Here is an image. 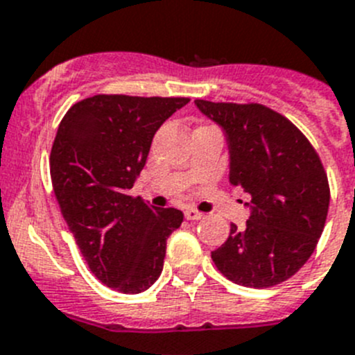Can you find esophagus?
I'll return each instance as SVG.
<instances>
[{"label": "esophagus", "instance_id": "34e87169", "mask_svg": "<svg viewBox=\"0 0 355 355\" xmlns=\"http://www.w3.org/2000/svg\"><path fill=\"white\" fill-rule=\"evenodd\" d=\"M184 215H185V218H187V220H200V218L203 217V214H201V211H198V210H194V208H185Z\"/></svg>", "mask_w": 355, "mask_h": 355}]
</instances>
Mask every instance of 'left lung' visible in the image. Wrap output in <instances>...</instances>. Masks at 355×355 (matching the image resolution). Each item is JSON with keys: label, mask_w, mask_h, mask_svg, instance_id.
Instances as JSON below:
<instances>
[{"label": "left lung", "mask_w": 355, "mask_h": 355, "mask_svg": "<svg viewBox=\"0 0 355 355\" xmlns=\"http://www.w3.org/2000/svg\"><path fill=\"white\" fill-rule=\"evenodd\" d=\"M196 107L220 125L230 150V182L250 194V217L211 252L238 286L264 289L286 282L312 256L327 208L329 184L315 148L284 115L250 103Z\"/></svg>", "instance_id": "8db88e82"}]
</instances>
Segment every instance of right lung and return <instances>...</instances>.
Masks as SVG:
<instances>
[{
    "instance_id": "add662e5",
    "label": "right lung",
    "mask_w": 355,
    "mask_h": 355,
    "mask_svg": "<svg viewBox=\"0 0 355 355\" xmlns=\"http://www.w3.org/2000/svg\"><path fill=\"white\" fill-rule=\"evenodd\" d=\"M189 98L98 94L62 117L51 152V177L61 214L89 270L124 294L159 278L166 240L184 220L177 208L129 196L147 162L152 138Z\"/></svg>"
}]
</instances>
